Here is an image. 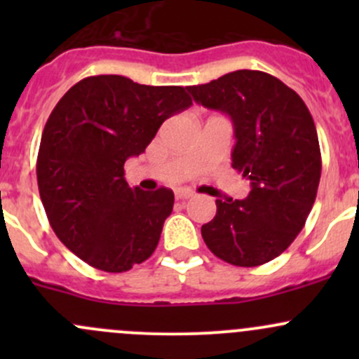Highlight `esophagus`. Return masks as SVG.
I'll return each mask as SVG.
<instances>
[{"mask_svg":"<svg viewBox=\"0 0 359 359\" xmlns=\"http://www.w3.org/2000/svg\"><path fill=\"white\" fill-rule=\"evenodd\" d=\"M193 196V191L189 189H177L175 191V198L177 200H187V198Z\"/></svg>","mask_w":359,"mask_h":359,"instance_id":"1","label":"esophagus"}]
</instances>
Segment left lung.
Returning a JSON list of instances; mask_svg holds the SVG:
<instances>
[{
    "label": "left lung",
    "instance_id": "left-lung-1",
    "mask_svg": "<svg viewBox=\"0 0 359 359\" xmlns=\"http://www.w3.org/2000/svg\"><path fill=\"white\" fill-rule=\"evenodd\" d=\"M187 90L198 104L229 116L233 168L250 180L245 200L215 201V217L201 227L206 247L240 267L276 259L316 200L321 153L313 116L292 88L262 71L241 69Z\"/></svg>",
    "mask_w": 359,
    "mask_h": 359
}]
</instances>
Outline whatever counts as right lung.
<instances>
[{
    "instance_id": "right-lung-1",
    "label": "right lung",
    "mask_w": 359,
    "mask_h": 359,
    "mask_svg": "<svg viewBox=\"0 0 359 359\" xmlns=\"http://www.w3.org/2000/svg\"><path fill=\"white\" fill-rule=\"evenodd\" d=\"M191 104L182 86L139 85L118 74L81 79L59 100L43 130L36 175L50 226L74 255L106 273L153 255L173 193L132 189L123 166Z\"/></svg>"
}]
</instances>
